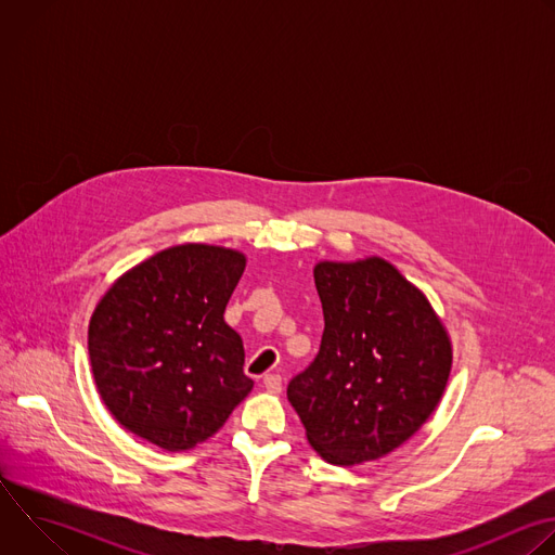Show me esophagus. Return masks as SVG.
Masks as SVG:
<instances>
[{
    "label": "esophagus",
    "instance_id": "esophagus-1",
    "mask_svg": "<svg viewBox=\"0 0 555 555\" xmlns=\"http://www.w3.org/2000/svg\"><path fill=\"white\" fill-rule=\"evenodd\" d=\"M263 386L268 388V392H281V388H283V379H281V375L279 373H268L266 377H263Z\"/></svg>",
    "mask_w": 555,
    "mask_h": 555
}]
</instances>
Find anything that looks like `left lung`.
<instances>
[{
  "instance_id": "obj_1",
  "label": "left lung",
  "mask_w": 555,
  "mask_h": 555,
  "mask_svg": "<svg viewBox=\"0 0 555 555\" xmlns=\"http://www.w3.org/2000/svg\"><path fill=\"white\" fill-rule=\"evenodd\" d=\"M313 281L323 343L289 382L287 400L327 463L377 461L439 406L452 369L450 334L428 296L377 255L319 261Z\"/></svg>"
}]
</instances>
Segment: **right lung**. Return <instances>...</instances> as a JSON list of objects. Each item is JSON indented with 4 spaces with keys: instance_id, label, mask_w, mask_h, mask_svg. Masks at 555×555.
<instances>
[{
    "instance_id": "right-lung-1",
    "label": "right lung",
    "mask_w": 555,
    "mask_h": 555,
    "mask_svg": "<svg viewBox=\"0 0 555 555\" xmlns=\"http://www.w3.org/2000/svg\"><path fill=\"white\" fill-rule=\"evenodd\" d=\"M246 255L182 244L122 272L96 302L88 351L99 395L131 435L167 452L210 439L248 398L244 340L225 305Z\"/></svg>"
}]
</instances>
